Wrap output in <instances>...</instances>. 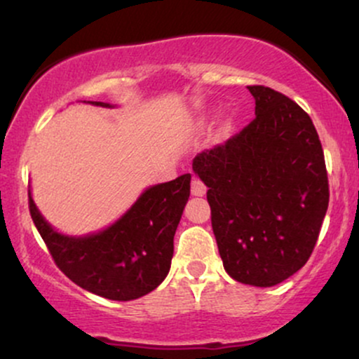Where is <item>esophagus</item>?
I'll return each mask as SVG.
<instances>
[{
  "mask_svg": "<svg viewBox=\"0 0 359 359\" xmlns=\"http://www.w3.org/2000/svg\"><path fill=\"white\" fill-rule=\"evenodd\" d=\"M205 191H208V189H205V185L201 182L199 179H194L192 180V196L203 197L204 194H205Z\"/></svg>",
  "mask_w": 359,
  "mask_h": 359,
  "instance_id": "esophagus-1",
  "label": "esophagus"
}]
</instances>
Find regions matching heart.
I'll return each mask as SVG.
<instances>
[{"instance_id":"1","label":"heart","mask_w":359,"mask_h":359,"mask_svg":"<svg viewBox=\"0 0 359 359\" xmlns=\"http://www.w3.org/2000/svg\"><path fill=\"white\" fill-rule=\"evenodd\" d=\"M229 130H231V125H229V123H226V125L222 126V131H224V133H228Z\"/></svg>"}]
</instances>
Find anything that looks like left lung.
Masks as SVG:
<instances>
[{
    "label": "left lung",
    "instance_id": "8db88e82",
    "mask_svg": "<svg viewBox=\"0 0 359 359\" xmlns=\"http://www.w3.org/2000/svg\"><path fill=\"white\" fill-rule=\"evenodd\" d=\"M255 119L192 168L208 185L212 231L224 270L236 282L273 287L312 255L329 204L324 151L297 102L248 86Z\"/></svg>",
    "mask_w": 359,
    "mask_h": 359
}]
</instances>
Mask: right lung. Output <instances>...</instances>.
<instances>
[{"label": "right lung", "instance_id": "right-lung-1", "mask_svg": "<svg viewBox=\"0 0 359 359\" xmlns=\"http://www.w3.org/2000/svg\"><path fill=\"white\" fill-rule=\"evenodd\" d=\"M111 108V104L89 101ZM191 196V174L147 189L109 228L65 236L43 219L28 192V208L53 262L74 283L109 300H133L155 290L170 270L175 229Z\"/></svg>", "mask_w": 359, "mask_h": 359}]
</instances>
